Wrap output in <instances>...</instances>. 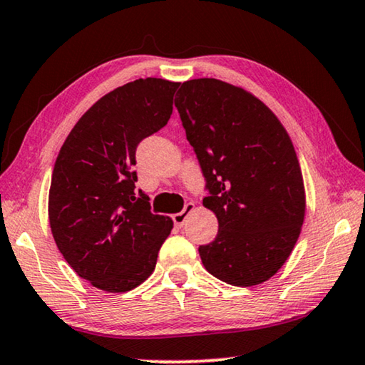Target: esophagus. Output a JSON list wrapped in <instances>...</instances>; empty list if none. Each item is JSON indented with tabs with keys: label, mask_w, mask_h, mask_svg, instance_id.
Instances as JSON below:
<instances>
[{
	"label": "esophagus",
	"mask_w": 365,
	"mask_h": 365,
	"mask_svg": "<svg viewBox=\"0 0 365 365\" xmlns=\"http://www.w3.org/2000/svg\"><path fill=\"white\" fill-rule=\"evenodd\" d=\"M193 209H195L193 202H187V205H185V207L182 209L180 212H177V214L172 215V220H174V225L178 227V228H182V227L185 225V220H187V217H188V214H190L191 211H193Z\"/></svg>",
	"instance_id": "esophagus-1"
}]
</instances>
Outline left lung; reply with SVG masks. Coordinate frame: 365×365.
<instances>
[{
  "label": "left lung",
  "mask_w": 365,
  "mask_h": 365,
  "mask_svg": "<svg viewBox=\"0 0 365 365\" xmlns=\"http://www.w3.org/2000/svg\"><path fill=\"white\" fill-rule=\"evenodd\" d=\"M219 232L201 245L215 279L259 285L277 274L298 242L306 197L298 158L274 113L245 90L215 78L183 82L175 96Z\"/></svg>",
  "instance_id": "8db88e82"
}]
</instances>
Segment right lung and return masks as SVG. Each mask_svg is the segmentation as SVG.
<instances>
[{
	"mask_svg": "<svg viewBox=\"0 0 365 365\" xmlns=\"http://www.w3.org/2000/svg\"><path fill=\"white\" fill-rule=\"evenodd\" d=\"M175 82L140 78L96 101L58 154L49 188V225L61 255L91 285L130 292L156 267L172 220L135 193L137 148L172 115Z\"/></svg>",
	"mask_w": 365,
	"mask_h": 365,
	"instance_id": "add662e5",
	"label": "right lung"
}]
</instances>
